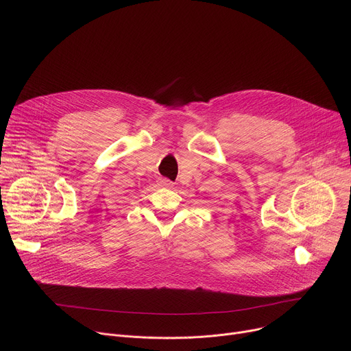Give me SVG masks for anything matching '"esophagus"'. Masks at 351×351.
Listing matches in <instances>:
<instances>
[{
    "label": "esophagus",
    "mask_w": 351,
    "mask_h": 351,
    "mask_svg": "<svg viewBox=\"0 0 351 351\" xmlns=\"http://www.w3.org/2000/svg\"><path fill=\"white\" fill-rule=\"evenodd\" d=\"M160 184L161 186H167V187H172L173 183L169 179H160Z\"/></svg>",
    "instance_id": "1"
}]
</instances>
